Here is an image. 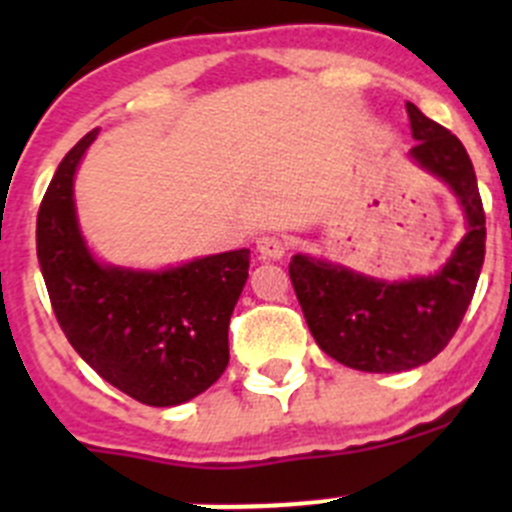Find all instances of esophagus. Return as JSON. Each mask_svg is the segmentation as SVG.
<instances>
[{
    "label": "esophagus",
    "mask_w": 512,
    "mask_h": 512,
    "mask_svg": "<svg viewBox=\"0 0 512 512\" xmlns=\"http://www.w3.org/2000/svg\"><path fill=\"white\" fill-rule=\"evenodd\" d=\"M255 245H257V252H260L265 260H282V257H285V250H287L285 240H282V237H277V235L257 237Z\"/></svg>",
    "instance_id": "obj_1"
}]
</instances>
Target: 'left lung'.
Returning <instances> with one entry per match:
<instances>
[{"mask_svg": "<svg viewBox=\"0 0 512 512\" xmlns=\"http://www.w3.org/2000/svg\"><path fill=\"white\" fill-rule=\"evenodd\" d=\"M414 148L409 158L451 188L466 235L433 275L379 280L339 262L294 255L289 280L319 349L349 369L409 371L443 352L463 322L485 257V213L476 170L463 143L406 103Z\"/></svg>", "mask_w": 512, "mask_h": 512, "instance_id": "obj_1", "label": "left lung"}]
</instances>
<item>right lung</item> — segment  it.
I'll list each match as a JSON object with an SVG mask.
<instances>
[{
    "label": "right lung",
    "mask_w": 512,
    "mask_h": 512,
    "mask_svg": "<svg viewBox=\"0 0 512 512\" xmlns=\"http://www.w3.org/2000/svg\"><path fill=\"white\" fill-rule=\"evenodd\" d=\"M86 133L56 168L36 218V255L71 347L118 391L178 406L223 376L227 327L250 270V250L195 257L163 270L106 265L86 245L74 175L96 141Z\"/></svg>",
    "instance_id": "1"
}]
</instances>
